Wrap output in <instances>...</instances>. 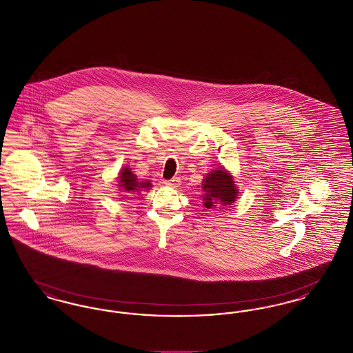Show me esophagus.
I'll list each match as a JSON object with an SVG mask.
<instances>
[{"mask_svg": "<svg viewBox=\"0 0 353 353\" xmlns=\"http://www.w3.org/2000/svg\"><path fill=\"white\" fill-rule=\"evenodd\" d=\"M164 184L167 185V186H170V188H177V186L181 185V180L179 177H174L172 180H167Z\"/></svg>", "mask_w": 353, "mask_h": 353, "instance_id": "esophagus-1", "label": "esophagus"}]
</instances>
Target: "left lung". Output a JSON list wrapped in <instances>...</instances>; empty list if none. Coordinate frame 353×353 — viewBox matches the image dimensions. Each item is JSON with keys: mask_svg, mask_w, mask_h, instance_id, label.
Masks as SVG:
<instances>
[{"mask_svg": "<svg viewBox=\"0 0 353 353\" xmlns=\"http://www.w3.org/2000/svg\"><path fill=\"white\" fill-rule=\"evenodd\" d=\"M202 200L208 209H225L232 206L238 199V186L235 185L233 174L223 168L212 169L202 180Z\"/></svg>", "mask_w": 353, "mask_h": 353, "instance_id": "left-lung-1", "label": "left lung"}]
</instances>
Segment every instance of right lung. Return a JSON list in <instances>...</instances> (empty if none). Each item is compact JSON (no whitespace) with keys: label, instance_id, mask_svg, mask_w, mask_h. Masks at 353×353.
Masks as SVG:
<instances>
[{"label":"right lung","instance_id":"right-lung-1","mask_svg":"<svg viewBox=\"0 0 353 353\" xmlns=\"http://www.w3.org/2000/svg\"><path fill=\"white\" fill-rule=\"evenodd\" d=\"M118 186L124 193L131 196L134 193H140L141 190H150L152 184L148 180H145V181L137 180V176L128 165H125L119 172Z\"/></svg>","mask_w":353,"mask_h":353}]
</instances>
